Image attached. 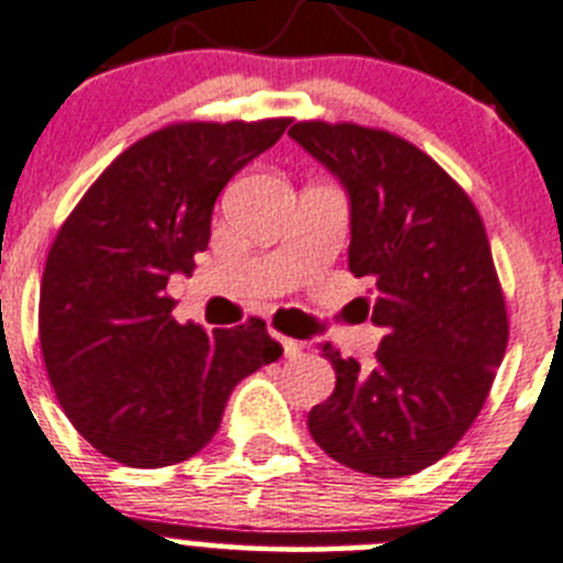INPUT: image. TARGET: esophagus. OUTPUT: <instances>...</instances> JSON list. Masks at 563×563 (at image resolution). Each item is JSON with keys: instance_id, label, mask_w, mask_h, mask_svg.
<instances>
[{"instance_id": "esophagus-1", "label": "esophagus", "mask_w": 563, "mask_h": 563, "mask_svg": "<svg viewBox=\"0 0 563 563\" xmlns=\"http://www.w3.org/2000/svg\"><path fill=\"white\" fill-rule=\"evenodd\" d=\"M274 339L276 342L282 344V350H284V355H287V358H295V355L300 353V344L295 342V339H287V336H279V333H274Z\"/></svg>"}]
</instances>
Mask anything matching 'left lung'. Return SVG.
I'll return each instance as SVG.
<instances>
[{"mask_svg": "<svg viewBox=\"0 0 563 563\" xmlns=\"http://www.w3.org/2000/svg\"><path fill=\"white\" fill-rule=\"evenodd\" d=\"M289 136L347 191L350 274L372 284L361 303L386 331L369 366L322 344L336 388L309 410V432L347 468L410 476L468 432L509 342L482 216L394 133L311 120Z\"/></svg>", "mask_w": 563, "mask_h": 563, "instance_id": "left-lung-1", "label": "left lung"}]
</instances>
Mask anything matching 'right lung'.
<instances>
[{
  "mask_svg": "<svg viewBox=\"0 0 563 563\" xmlns=\"http://www.w3.org/2000/svg\"><path fill=\"white\" fill-rule=\"evenodd\" d=\"M289 120L177 122L117 155L68 216L41 284V350L70 424L100 454L164 468L210 443L232 388L274 364L263 320L180 325L166 295L208 249L221 188Z\"/></svg>",
  "mask_w": 563,
  "mask_h": 563,
  "instance_id": "obj_1",
  "label": "right lung"
}]
</instances>
